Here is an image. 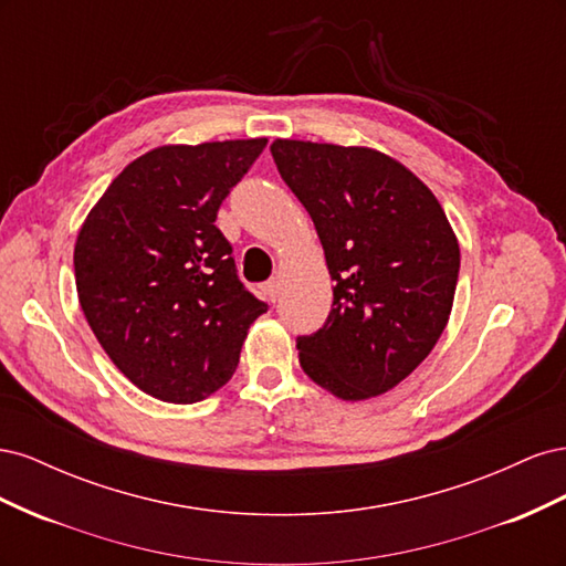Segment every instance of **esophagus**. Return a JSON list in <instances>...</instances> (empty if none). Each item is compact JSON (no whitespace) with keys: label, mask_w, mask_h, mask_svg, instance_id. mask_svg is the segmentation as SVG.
Wrapping results in <instances>:
<instances>
[{"label":"esophagus","mask_w":566,"mask_h":566,"mask_svg":"<svg viewBox=\"0 0 566 566\" xmlns=\"http://www.w3.org/2000/svg\"><path fill=\"white\" fill-rule=\"evenodd\" d=\"M264 290H266L269 300L276 302V300L281 297V279H271V281L264 285Z\"/></svg>","instance_id":"1"}]
</instances>
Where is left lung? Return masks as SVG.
I'll use <instances>...</instances> for the list:
<instances>
[{
    "mask_svg": "<svg viewBox=\"0 0 566 566\" xmlns=\"http://www.w3.org/2000/svg\"><path fill=\"white\" fill-rule=\"evenodd\" d=\"M271 156L310 212L335 281L323 328L297 337L300 366L337 399L378 397L447 328L458 238L430 188L380 150L276 139Z\"/></svg>",
    "mask_w": 566,
    "mask_h": 566,
    "instance_id": "left-lung-1",
    "label": "left lung"
}]
</instances>
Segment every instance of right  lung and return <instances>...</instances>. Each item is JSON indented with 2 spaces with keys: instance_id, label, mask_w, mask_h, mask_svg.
<instances>
[{
  "instance_id": "add662e5",
  "label": "right lung",
  "mask_w": 566,
  "mask_h": 566,
  "mask_svg": "<svg viewBox=\"0 0 566 566\" xmlns=\"http://www.w3.org/2000/svg\"><path fill=\"white\" fill-rule=\"evenodd\" d=\"M266 139L160 146L119 172L75 243L80 306L127 380L167 403H196L235 373L266 312L238 281L219 205Z\"/></svg>"
}]
</instances>
